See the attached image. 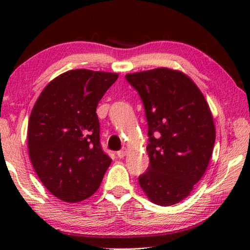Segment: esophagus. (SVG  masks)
I'll return each mask as SVG.
<instances>
[{
  "label": "esophagus",
  "mask_w": 250,
  "mask_h": 250,
  "mask_svg": "<svg viewBox=\"0 0 250 250\" xmlns=\"http://www.w3.org/2000/svg\"><path fill=\"white\" fill-rule=\"evenodd\" d=\"M125 153H126V149H125V147H122L120 151L117 152V155H118V158L121 159V158H124V156L125 155Z\"/></svg>",
  "instance_id": "34e87169"
}]
</instances>
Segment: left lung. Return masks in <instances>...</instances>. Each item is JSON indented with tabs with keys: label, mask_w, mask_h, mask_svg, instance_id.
I'll list each match as a JSON object with an SVG mask.
<instances>
[{
	"label": "left lung",
	"mask_w": 250,
	"mask_h": 250,
	"mask_svg": "<svg viewBox=\"0 0 250 250\" xmlns=\"http://www.w3.org/2000/svg\"><path fill=\"white\" fill-rule=\"evenodd\" d=\"M140 95L147 121L150 166L139 183L151 202L171 206L189 195L213 153L215 125L204 96L179 70L125 75Z\"/></svg>",
	"instance_id": "8db88e82"
}]
</instances>
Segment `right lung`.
Segmentation results:
<instances>
[{"label":"right lung","mask_w":250,"mask_h":250,"mask_svg":"<svg viewBox=\"0 0 250 250\" xmlns=\"http://www.w3.org/2000/svg\"><path fill=\"white\" fill-rule=\"evenodd\" d=\"M118 74L75 69L42 91L29 116L28 154L42 183L59 200H86L100 186L111 159L100 145L97 105Z\"/></svg>","instance_id":"add662e5"}]
</instances>
